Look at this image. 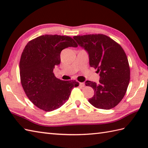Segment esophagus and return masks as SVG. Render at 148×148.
<instances>
[{
  "mask_svg": "<svg viewBox=\"0 0 148 148\" xmlns=\"http://www.w3.org/2000/svg\"><path fill=\"white\" fill-rule=\"evenodd\" d=\"M79 85H80V86H81V87H84V86H85V84H84V83H79Z\"/></svg>",
  "mask_w": 148,
  "mask_h": 148,
  "instance_id": "obj_1",
  "label": "esophagus"
}]
</instances>
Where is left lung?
<instances>
[{
  "label": "left lung",
  "instance_id": "8db88e82",
  "mask_svg": "<svg viewBox=\"0 0 148 148\" xmlns=\"http://www.w3.org/2000/svg\"><path fill=\"white\" fill-rule=\"evenodd\" d=\"M78 45L86 51L90 67L97 69L99 83L86 81L94 90L88 102L95 108L110 109L123 98L130 81L127 56L121 46L103 34L74 36Z\"/></svg>",
  "mask_w": 148,
  "mask_h": 148
}]
</instances>
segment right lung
Listing matches in <instances>:
<instances>
[{
  "instance_id": "right-lung-1",
  "label": "right lung",
  "mask_w": 148,
  "mask_h": 148,
  "mask_svg": "<svg viewBox=\"0 0 148 148\" xmlns=\"http://www.w3.org/2000/svg\"><path fill=\"white\" fill-rule=\"evenodd\" d=\"M69 47H77L69 36L45 35L28 42L20 62L21 85L29 100L37 108L52 111L64 105L72 88L79 86L74 80L56 78L53 69L60 63V53Z\"/></svg>"
}]
</instances>
